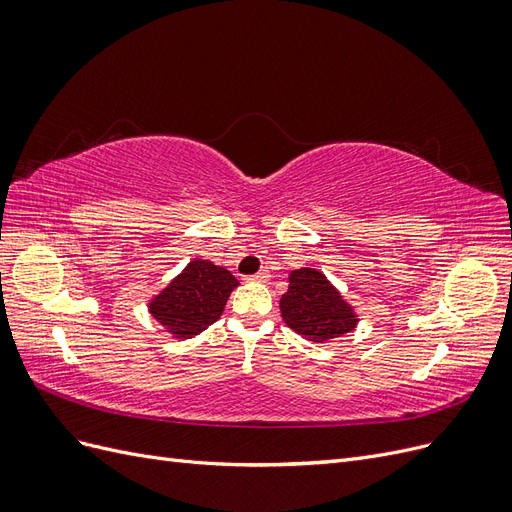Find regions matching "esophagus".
<instances>
[{"label": "esophagus", "mask_w": 512, "mask_h": 512, "mask_svg": "<svg viewBox=\"0 0 512 512\" xmlns=\"http://www.w3.org/2000/svg\"><path fill=\"white\" fill-rule=\"evenodd\" d=\"M250 280H254V282H269L271 280V275H269V271H258V273H254V275H250Z\"/></svg>", "instance_id": "esophagus-1"}]
</instances>
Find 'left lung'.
<instances>
[{"mask_svg": "<svg viewBox=\"0 0 512 512\" xmlns=\"http://www.w3.org/2000/svg\"><path fill=\"white\" fill-rule=\"evenodd\" d=\"M280 309L288 327L312 342H329V339L342 337L356 324V316L342 294L314 269L290 273V286L288 292L282 294Z\"/></svg>", "mask_w": 512, "mask_h": 512, "instance_id": "obj_1", "label": "left lung"}]
</instances>
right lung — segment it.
Listing matches in <instances>:
<instances>
[{
    "instance_id": "add662e5",
    "label": "right lung",
    "mask_w": 512,
    "mask_h": 512,
    "mask_svg": "<svg viewBox=\"0 0 512 512\" xmlns=\"http://www.w3.org/2000/svg\"><path fill=\"white\" fill-rule=\"evenodd\" d=\"M237 284L230 271L198 258L151 301L149 309L153 318L173 329L177 337H192L222 316Z\"/></svg>"
}]
</instances>
